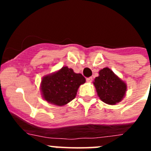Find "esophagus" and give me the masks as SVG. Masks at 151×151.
Masks as SVG:
<instances>
[{
    "instance_id": "1",
    "label": "esophagus",
    "mask_w": 151,
    "mask_h": 151,
    "mask_svg": "<svg viewBox=\"0 0 151 151\" xmlns=\"http://www.w3.org/2000/svg\"><path fill=\"white\" fill-rule=\"evenodd\" d=\"M86 81H87V82H91L92 81H93V78H92V77H89V78H86Z\"/></svg>"
}]
</instances>
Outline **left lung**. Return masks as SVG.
I'll return each mask as SVG.
<instances>
[{"label":"left lung","instance_id":"8db88e82","mask_svg":"<svg viewBox=\"0 0 151 151\" xmlns=\"http://www.w3.org/2000/svg\"><path fill=\"white\" fill-rule=\"evenodd\" d=\"M94 85L100 99L110 105L120 102L127 89L126 84L107 67L100 70L99 76L95 78Z\"/></svg>","mask_w":151,"mask_h":151}]
</instances>
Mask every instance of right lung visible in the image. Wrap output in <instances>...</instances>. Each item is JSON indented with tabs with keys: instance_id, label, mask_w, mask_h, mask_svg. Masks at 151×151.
<instances>
[{
	"instance_id": "right-lung-1",
	"label": "right lung",
	"mask_w": 151,
	"mask_h": 151,
	"mask_svg": "<svg viewBox=\"0 0 151 151\" xmlns=\"http://www.w3.org/2000/svg\"><path fill=\"white\" fill-rule=\"evenodd\" d=\"M85 77L73 69L63 66L56 73L43 77L41 83L42 97L45 101L57 106H63L73 101Z\"/></svg>"
}]
</instances>
